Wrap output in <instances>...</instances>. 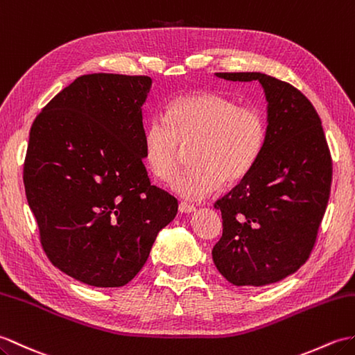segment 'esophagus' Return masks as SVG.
Listing matches in <instances>:
<instances>
[{"label":"esophagus","instance_id":"obj_1","mask_svg":"<svg viewBox=\"0 0 355 355\" xmlns=\"http://www.w3.org/2000/svg\"><path fill=\"white\" fill-rule=\"evenodd\" d=\"M178 210H180L181 213H192V211L195 210V207H193L192 204H187V202L181 201V202L178 204Z\"/></svg>","mask_w":355,"mask_h":355}]
</instances>
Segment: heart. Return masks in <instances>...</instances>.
Returning a JSON list of instances; mask_svg holds the SVG:
<instances>
[{
	"instance_id": "b5f03b06",
	"label": "heart",
	"mask_w": 355,
	"mask_h": 355,
	"mask_svg": "<svg viewBox=\"0 0 355 355\" xmlns=\"http://www.w3.org/2000/svg\"><path fill=\"white\" fill-rule=\"evenodd\" d=\"M268 142V119L257 107L239 105L213 92L181 95L155 113L144 133L148 166L162 181L175 177L183 146H191L192 168L172 181L186 200H202L220 183L234 186L257 166Z\"/></svg>"
}]
</instances>
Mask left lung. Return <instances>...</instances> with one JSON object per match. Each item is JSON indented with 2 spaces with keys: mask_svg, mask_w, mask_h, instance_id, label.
<instances>
[{
  "mask_svg": "<svg viewBox=\"0 0 355 355\" xmlns=\"http://www.w3.org/2000/svg\"><path fill=\"white\" fill-rule=\"evenodd\" d=\"M216 76L263 86L268 142L251 174L215 204L224 230L213 261L234 286H266L310 257L331 191V154L318 112L298 89L260 72Z\"/></svg>",
  "mask_w": 355,
  "mask_h": 355,
  "instance_id": "1",
  "label": "left lung"
}]
</instances>
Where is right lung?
Returning a JSON list of instances; mask_svg holds the SVG:
<instances>
[{
    "label": "right lung",
    "instance_id": "right-lung-1",
    "mask_svg": "<svg viewBox=\"0 0 355 355\" xmlns=\"http://www.w3.org/2000/svg\"><path fill=\"white\" fill-rule=\"evenodd\" d=\"M151 78L87 73L30 128L24 186L53 265L95 287H121L150 257L178 202L144 164L142 104Z\"/></svg>",
    "mask_w": 355,
    "mask_h": 355
}]
</instances>
